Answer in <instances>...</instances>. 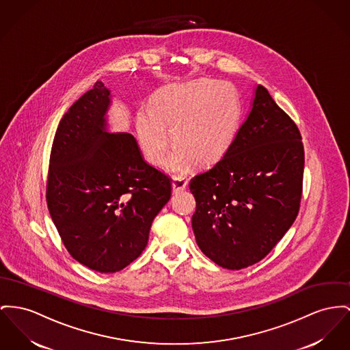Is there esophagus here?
<instances>
[{"label": "esophagus", "mask_w": 350, "mask_h": 350, "mask_svg": "<svg viewBox=\"0 0 350 350\" xmlns=\"http://www.w3.org/2000/svg\"><path fill=\"white\" fill-rule=\"evenodd\" d=\"M187 188V180L182 176H175L172 179V192L174 193H178V192H182L183 189Z\"/></svg>", "instance_id": "34e87169"}]
</instances>
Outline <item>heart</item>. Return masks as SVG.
I'll list each match as a JSON object with an SVG mask.
<instances>
[{
    "label": "heart",
    "mask_w": 350,
    "mask_h": 350,
    "mask_svg": "<svg viewBox=\"0 0 350 350\" xmlns=\"http://www.w3.org/2000/svg\"><path fill=\"white\" fill-rule=\"evenodd\" d=\"M240 102L231 86L199 79L161 90L152 107H142L137 117L140 148L151 164L162 163L171 138L175 147L164 167L183 174L192 164L207 167L219 162L231 147L239 122Z\"/></svg>",
    "instance_id": "1"
}]
</instances>
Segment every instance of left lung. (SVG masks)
I'll list each match as a JSON object with an SVG mask.
<instances>
[{"label":"left lung","mask_w":350,"mask_h":350,"mask_svg":"<svg viewBox=\"0 0 350 350\" xmlns=\"http://www.w3.org/2000/svg\"><path fill=\"white\" fill-rule=\"evenodd\" d=\"M303 175L297 126L257 85L228 151L189 182L196 200L192 230L202 252L227 269L267 256L299 213Z\"/></svg>","instance_id":"1"}]
</instances>
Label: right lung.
Wrapping results in <instances>:
<instances>
[{
    "label": "right lung",
    "instance_id": "right-lung-1",
    "mask_svg": "<svg viewBox=\"0 0 350 350\" xmlns=\"http://www.w3.org/2000/svg\"><path fill=\"white\" fill-rule=\"evenodd\" d=\"M111 92L95 82L61 119L53 140L47 207L82 265L114 273L143 252L171 180L146 163L135 138L109 129Z\"/></svg>",
    "mask_w": 350,
    "mask_h": 350
}]
</instances>
